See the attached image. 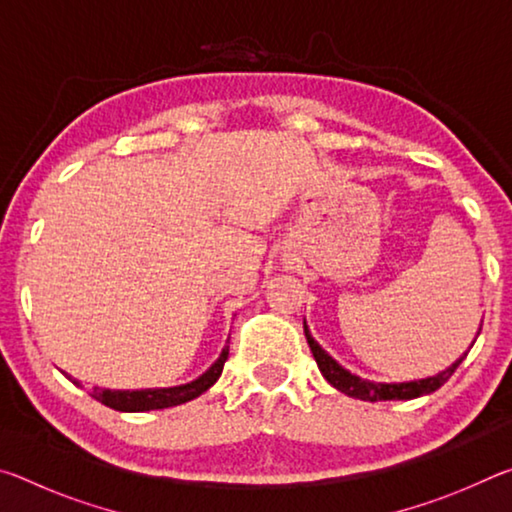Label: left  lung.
<instances>
[{"label":"left lung","instance_id":"8db88e82","mask_svg":"<svg viewBox=\"0 0 512 512\" xmlns=\"http://www.w3.org/2000/svg\"><path fill=\"white\" fill-rule=\"evenodd\" d=\"M479 334H481V329L476 332V336H479ZM305 336H307V343H309L311 352H314V359L318 363V368H320V372H323V377L329 381V384H332L336 391H341V393L350 395V397H357V400H363V402L413 400V397L429 395L433 391H438V388L454 375L456 368L461 366L463 359L467 357V352H470V350H467L461 359L452 363V366H449L447 370L438 372L436 377H427V379H418V381H404V384H377V381L361 379L357 375H352V372H348L345 368H341L339 363L329 357V354L314 341V336H311L309 329H307V323H305Z\"/></svg>","mask_w":512,"mask_h":512}]
</instances>
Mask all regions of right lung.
I'll list each match as a JSON object with an SVG mask.
<instances>
[{
	"instance_id": "obj_1",
	"label": "right lung",
	"mask_w": 512,
	"mask_h": 512,
	"mask_svg": "<svg viewBox=\"0 0 512 512\" xmlns=\"http://www.w3.org/2000/svg\"><path fill=\"white\" fill-rule=\"evenodd\" d=\"M230 341V339H228ZM230 345H225L221 357L212 363V368L203 372L201 377L189 381L183 386L173 388H146V391H108V388H97L94 386L90 395L94 400L110 406L115 411H126V413H137V411H155V409H169V406L185 404L194 397L203 395L207 388L216 384V379L221 377L223 363L228 361Z\"/></svg>"
}]
</instances>
